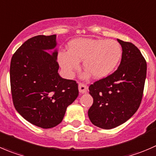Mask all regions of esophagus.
<instances>
[{
  "mask_svg": "<svg viewBox=\"0 0 156 156\" xmlns=\"http://www.w3.org/2000/svg\"><path fill=\"white\" fill-rule=\"evenodd\" d=\"M78 90H79V92L81 94H84L87 92V86L84 84H81L80 83L78 84Z\"/></svg>",
  "mask_w": 156,
  "mask_h": 156,
  "instance_id": "1",
  "label": "esophagus"
}]
</instances>
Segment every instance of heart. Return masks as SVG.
<instances>
[{
	"instance_id": "obj_1",
	"label": "heart",
	"mask_w": 156,
	"mask_h": 156,
	"mask_svg": "<svg viewBox=\"0 0 156 156\" xmlns=\"http://www.w3.org/2000/svg\"><path fill=\"white\" fill-rule=\"evenodd\" d=\"M121 57V46L115 40L79 38L69 43V51L58 53V60L69 75L79 69L83 60L86 70L83 78L92 75L96 79H102L114 72Z\"/></svg>"
}]
</instances>
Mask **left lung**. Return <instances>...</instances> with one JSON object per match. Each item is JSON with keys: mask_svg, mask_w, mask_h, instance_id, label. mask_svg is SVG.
<instances>
[{"mask_svg": "<svg viewBox=\"0 0 156 156\" xmlns=\"http://www.w3.org/2000/svg\"><path fill=\"white\" fill-rule=\"evenodd\" d=\"M122 58L113 74L89 87L94 99L88 117L94 126L110 129L127 121L141 104L147 65L140 49L129 42L117 39Z\"/></svg>", "mask_w": 156, "mask_h": 156, "instance_id": "left-lung-1", "label": "left lung"}]
</instances>
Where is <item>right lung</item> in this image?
Wrapping results in <instances>:
<instances>
[{
    "label": "right lung",
    "instance_id": "right-lung-1",
    "mask_svg": "<svg viewBox=\"0 0 156 156\" xmlns=\"http://www.w3.org/2000/svg\"><path fill=\"white\" fill-rule=\"evenodd\" d=\"M56 46V35L34 36L16 51L10 62L13 105L25 120L43 129L59 124L68 106L78 96L76 81L58 73ZM51 50V54L47 52Z\"/></svg>",
    "mask_w": 156,
    "mask_h": 156
}]
</instances>
